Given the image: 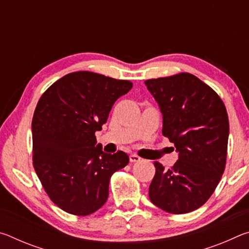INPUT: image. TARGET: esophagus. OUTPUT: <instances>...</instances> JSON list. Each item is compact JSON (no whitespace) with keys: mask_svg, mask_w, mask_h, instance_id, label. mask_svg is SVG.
I'll use <instances>...</instances> for the list:
<instances>
[{"mask_svg":"<svg viewBox=\"0 0 249 249\" xmlns=\"http://www.w3.org/2000/svg\"><path fill=\"white\" fill-rule=\"evenodd\" d=\"M141 157L140 156H137V155H135V154H132L129 156V160H130V162H137V161H141Z\"/></svg>","mask_w":249,"mask_h":249,"instance_id":"esophagus-1","label":"esophagus"}]
</instances>
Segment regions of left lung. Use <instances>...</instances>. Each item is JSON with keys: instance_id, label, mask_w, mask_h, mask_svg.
I'll list each match as a JSON object with an SVG mask.
<instances>
[{"instance_id": "1", "label": "left lung", "mask_w": 249, "mask_h": 249, "mask_svg": "<svg viewBox=\"0 0 249 249\" xmlns=\"http://www.w3.org/2000/svg\"><path fill=\"white\" fill-rule=\"evenodd\" d=\"M145 86L162 113V135L179 153L169 169L154 162L149 199L168 213L192 212L210 199L225 170L226 107L212 88L188 72L146 80Z\"/></svg>"}]
</instances>
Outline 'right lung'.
I'll return each mask as SVG.
<instances>
[{"label": "right lung", "instance_id": "obj_1", "mask_svg": "<svg viewBox=\"0 0 249 249\" xmlns=\"http://www.w3.org/2000/svg\"><path fill=\"white\" fill-rule=\"evenodd\" d=\"M133 83L90 71L66 74L37 103L32 121L33 166L49 199L67 213L86 216L102 208L112 175L128 156L102 151L96 130Z\"/></svg>", "mask_w": 249, "mask_h": 249}]
</instances>
